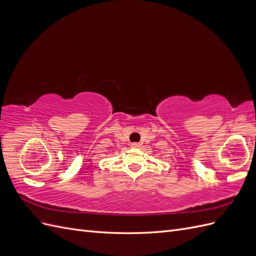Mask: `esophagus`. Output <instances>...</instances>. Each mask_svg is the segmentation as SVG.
Here are the masks:
<instances>
[{
  "mask_svg": "<svg viewBox=\"0 0 256 256\" xmlns=\"http://www.w3.org/2000/svg\"><path fill=\"white\" fill-rule=\"evenodd\" d=\"M140 143H131V147H134V148H136V147H140Z\"/></svg>",
  "mask_w": 256,
  "mask_h": 256,
  "instance_id": "1",
  "label": "esophagus"
}]
</instances>
